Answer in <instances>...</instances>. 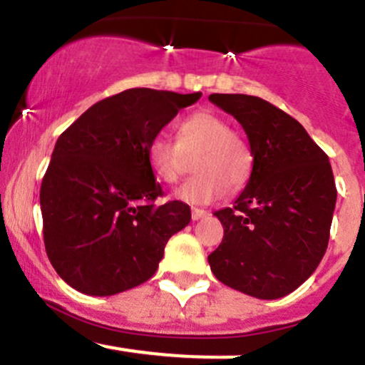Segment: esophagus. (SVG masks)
Listing matches in <instances>:
<instances>
[{"instance_id":"obj_1","label":"esophagus","mask_w":365,"mask_h":365,"mask_svg":"<svg viewBox=\"0 0 365 365\" xmlns=\"http://www.w3.org/2000/svg\"><path fill=\"white\" fill-rule=\"evenodd\" d=\"M207 210H204V209H191V220L193 221H198V220H202V217H205L207 216Z\"/></svg>"}]
</instances>
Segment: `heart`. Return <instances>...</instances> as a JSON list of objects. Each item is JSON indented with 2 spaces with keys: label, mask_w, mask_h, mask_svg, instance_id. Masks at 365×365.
Segmentation results:
<instances>
[{
  "label": "heart",
  "mask_w": 365,
  "mask_h": 365,
  "mask_svg": "<svg viewBox=\"0 0 365 365\" xmlns=\"http://www.w3.org/2000/svg\"><path fill=\"white\" fill-rule=\"evenodd\" d=\"M178 142L155 137L148 145V165L163 184L181 179L186 158H193L195 178L184 182L175 197L187 204H210L239 190L251 178L255 165L253 149L242 133L230 130L228 121L209 110L195 112L175 125Z\"/></svg>",
  "instance_id": "obj_1"
}]
</instances>
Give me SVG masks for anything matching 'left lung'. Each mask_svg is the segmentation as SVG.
I'll use <instances>...</instances> for the list:
<instances>
[{
  "label": "left lung",
  "mask_w": 365,
  "mask_h": 365,
  "mask_svg": "<svg viewBox=\"0 0 365 365\" xmlns=\"http://www.w3.org/2000/svg\"><path fill=\"white\" fill-rule=\"evenodd\" d=\"M209 100L237 119L255 156L234 207L214 212L225 235L209 255L210 270L242 294L281 299L317 270L327 251L337 198L329 156L269 101L217 93Z\"/></svg>",
  "instance_id": "obj_1"
}]
</instances>
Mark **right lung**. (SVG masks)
I'll return each instance as SVG.
<instances>
[{"mask_svg": "<svg viewBox=\"0 0 365 365\" xmlns=\"http://www.w3.org/2000/svg\"><path fill=\"white\" fill-rule=\"evenodd\" d=\"M202 93L126 89L89 107L56 142L40 187L47 257L65 283L107 297L156 272L168 239L191 220L163 197L148 145Z\"/></svg>", "mask_w": 365, "mask_h": 365, "instance_id": "1", "label": "right lung"}]
</instances>
